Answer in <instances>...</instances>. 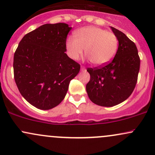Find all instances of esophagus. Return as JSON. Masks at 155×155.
I'll list each match as a JSON object with an SVG mask.
<instances>
[{"instance_id": "esophagus-1", "label": "esophagus", "mask_w": 155, "mask_h": 155, "mask_svg": "<svg viewBox=\"0 0 155 155\" xmlns=\"http://www.w3.org/2000/svg\"><path fill=\"white\" fill-rule=\"evenodd\" d=\"M81 71H84L86 70V68H85L84 66H81Z\"/></svg>"}]
</instances>
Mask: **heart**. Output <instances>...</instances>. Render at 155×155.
<instances>
[{
  "instance_id": "1",
  "label": "heart",
  "mask_w": 155,
  "mask_h": 155,
  "mask_svg": "<svg viewBox=\"0 0 155 155\" xmlns=\"http://www.w3.org/2000/svg\"><path fill=\"white\" fill-rule=\"evenodd\" d=\"M74 39L68 37L65 42L67 53L74 60L85 54L95 65H104L114 58L118 49V38L115 33L98 27L80 28L74 33Z\"/></svg>"
}]
</instances>
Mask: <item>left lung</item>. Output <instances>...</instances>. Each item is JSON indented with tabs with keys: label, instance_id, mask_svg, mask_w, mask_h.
I'll list each match as a JSON object with an SVG mask.
<instances>
[{
	"label": "left lung",
	"instance_id": "8db88e82",
	"mask_svg": "<svg viewBox=\"0 0 155 155\" xmlns=\"http://www.w3.org/2000/svg\"><path fill=\"white\" fill-rule=\"evenodd\" d=\"M111 28L119 41L114 58L106 65L87 69L90 79L86 90L90 101L106 107L116 106L128 98L136 87L140 69L136 44L122 31Z\"/></svg>",
	"mask_w": 155,
	"mask_h": 155
}]
</instances>
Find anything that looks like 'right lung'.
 <instances>
[{"label": "right lung", "instance_id": "obj_1", "mask_svg": "<svg viewBox=\"0 0 155 155\" xmlns=\"http://www.w3.org/2000/svg\"><path fill=\"white\" fill-rule=\"evenodd\" d=\"M71 28L65 23L45 24L30 32L14 55V76L19 92L35 108L49 110L59 105L80 65L66 51Z\"/></svg>", "mask_w": 155, "mask_h": 155}]
</instances>
